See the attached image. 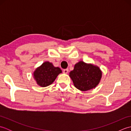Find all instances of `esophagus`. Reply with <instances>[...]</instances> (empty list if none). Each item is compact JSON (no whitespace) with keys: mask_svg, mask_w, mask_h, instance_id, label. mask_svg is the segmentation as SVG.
<instances>
[{"mask_svg":"<svg viewBox=\"0 0 131 131\" xmlns=\"http://www.w3.org/2000/svg\"><path fill=\"white\" fill-rule=\"evenodd\" d=\"M68 69H64L63 70V73H65V74H67L68 73Z\"/></svg>","mask_w":131,"mask_h":131,"instance_id":"obj_1","label":"esophagus"}]
</instances>
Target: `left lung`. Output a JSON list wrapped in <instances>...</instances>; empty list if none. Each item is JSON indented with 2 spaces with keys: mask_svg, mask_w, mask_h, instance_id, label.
<instances>
[{
  "mask_svg": "<svg viewBox=\"0 0 131 131\" xmlns=\"http://www.w3.org/2000/svg\"><path fill=\"white\" fill-rule=\"evenodd\" d=\"M70 75L77 89L86 91L95 88L101 78L102 72L97 66L80 61L74 66Z\"/></svg>",
  "mask_w": 131,
  "mask_h": 131,
  "instance_id": "1",
  "label": "left lung"
}]
</instances>
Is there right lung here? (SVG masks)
<instances>
[{"instance_id":"right-lung-1","label":"right lung","mask_w":131,"mask_h":131,"mask_svg":"<svg viewBox=\"0 0 131 131\" xmlns=\"http://www.w3.org/2000/svg\"><path fill=\"white\" fill-rule=\"evenodd\" d=\"M61 73L60 68L54 67L51 62H45L34 72V78L39 85L44 87L51 84Z\"/></svg>"}]
</instances>
